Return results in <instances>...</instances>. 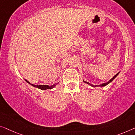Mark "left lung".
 <instances>
[{"label": "left lung", "instance_id": "1", "mask_svg": "<svg viewBox=\"0 0 135 135\" xmlns=\"http://www.w3.org/2000/svg\"><path fill=\"white\" fill-rule=\"evenodd\" d=\"M118 74H119V73H117V74H116V75H114V76H113V78H112V79H110V80H109V81H108V82H107V83H104V84H100V85H92V84H90L89 83V82H86V81H84V82H85V83H87V84H88V85H91V86H92V87H99H99H104V86H105V85H107V84H109L110 83V82H111L112 81V80H113L114 79V78H115L116 77V76H118Z\"/></svg>", "mask_w": 135, "mask_h": 135}]
</instances>
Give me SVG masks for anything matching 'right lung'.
Segmentation results:
<instances>
[{"instance_id": "right-lung-1", "label": "right lung", "mask_w": 135, "mask_h": 135, "mask_svg": "<svg viewBox=\"0 0 135 135\" xmlns=\"http://www.w3.org/2000/svg\"><path fill=\"white\" fill-rule=\"evenodd\" d=\"M26 81H27L28 83L31 84V85H33V87H37L38 88H39V89H41V90H47V89H51V88H53L55 87V86L57 85L58 83H56L55 84H53V85H51V86H49V85H34V84H30V82L28 81V80H25Z\"/></svg>"}]
</instances>
